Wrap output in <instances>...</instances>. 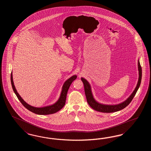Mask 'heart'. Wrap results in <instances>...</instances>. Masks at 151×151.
<instances>
[{
  "mask_svg": "<svg viewBox=\"0 0 151 151\" xmlns=\"http://www.w3.org/2000/svg\"><path fill=\"white\" fill-rule=\"evenodd\" d=\"M55 69H56V70H59V71H60V70H62V68H60L58 67V66H57V67H56V68H55Z\"/></svg>",
  "mask_w": 151,
  "mask_h": 151,
  "instance_id": "heart-1",
  "label": "heart"
}]
</instances>
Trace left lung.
Returning <instances> with one entry per match:
<instances>
[{
	"mask_svg": "<svg viewBox=\"0 0 151 151\" xmlns=\"http://www.w3.org/2000/svg\"><path fill=\"white\" fill-rule=\"evenodd\" d=\"M76 78H77V76L76 75H74L71 78H70V79H68L65 82V84L63 86L62 92L61 93L60 97L59 98V99L55 104H54L52 105L43 107V108H36V107H33L32 106H30L29 104H28L22 99L21 96H20V94L17 93V92L14 87V84L13 78H12V72H11V81L12 87L14 91V93L16 94L19 100L20 101V102L22 104V105L26 109L29 110V111H30L35 114H39V115H47V114H54L58 111H59L62 108H63L65 106V103L66 96H67L68 90L70 86V85L73 82V81H74L75 79H76Z\"/></svg>",
	"mask_w": 151,
	"mask_h": 151,
	"instance_id": "obj_1",
	"label": "left lung"
}]
</instances>
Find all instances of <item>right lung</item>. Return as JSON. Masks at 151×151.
Instances as JSON below:
<instances>
[{
	"label": "right lung",
	"mask_w": 151,
	"mask_h": 151,
	"mask_svg": "<svg viewBox=\"0 0 151 151\" xmlns=\"http://www.w3.org/2000/svg\"><path fill=\"white\" fill-rule=\"evenodd\" d=\"M138 68H139V80L137 84V87L133 93L129 97V98L127 99V100L125 101L124 102H123L121 104H119L118 105L116 106H106V105H102L100 104L99 103L97 102L94 99L93 95L91 92V86L89 84V83L84 78H81V81L83 83L84 86V91L86 96V101L89 105L92 108H93L94 110L98 111H100L102 113H112V112H115L119 111L123 109L126 108L131 101L133 99L134 97L135 96V94L137 93V91L140 86L141 80H142V67L140 65V62H138Z\"/></svg>",
	"instance_id": "right-lung-1"
}]
</instances>
